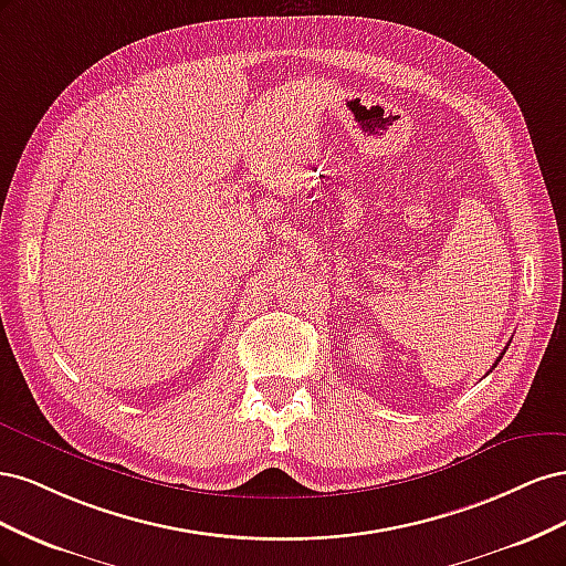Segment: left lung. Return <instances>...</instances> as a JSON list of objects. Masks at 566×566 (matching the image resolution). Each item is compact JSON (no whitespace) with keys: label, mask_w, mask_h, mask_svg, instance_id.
I'll return each mask as SVG.
<instances>
[{"label":"left lung","mask_w":566,"mask_h":566,"mask_svg":"<svg viewBox=\"0 0 566 566\" xmlns=\"http://www.w3.org/2000/svg\"><path fill=\"white\" fill-rule=\"evenodd\" d=\"M503 354H505V352H503ZM503 354H501V356H503ZM501 356H499V358H495V364H499V361H501ZM495 364H493V368H495Z\"/></svg>","instance_id":"8db88e82"}]
</instances>
